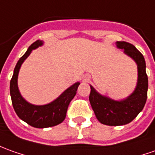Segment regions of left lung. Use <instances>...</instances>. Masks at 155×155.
Here are the masks:
<instances>
[{
    "mask_svg": "<svg viewBox=\"0 0 155 155\" xmlns=\"http://www.w3.org/2000/svg\"><path fill=\"white\" fill-rule=\"evenodd\" d=\"M116 46L124 50L137 65V83L134 91L126 99L115 101L101 95L91 86L90 104L98 121L107 126H123L131 122L143 110L148 95V81L146 63L143 54L132 44L117 41Z\"/></svg>",
    "mask_w": 155,
    "mask_h": 155,
    "instance_id": "obj_1",
    "label": "left lung"
}]
</instances>
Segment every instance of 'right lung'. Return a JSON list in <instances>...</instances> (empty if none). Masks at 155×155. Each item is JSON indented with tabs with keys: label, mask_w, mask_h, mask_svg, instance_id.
<instances>
[{
	"label": "right lung",
	"mask_w": 155,
	"mask_h": 155,
	"mask_svg": "<svg viewBox=\"0 0 155 155\" xmlns=\"http://www.w3.org/2000/svg\"><path fill=\"white\" fill-rule=\"evenodd\" d=\"M42 45L43 41L38 40L29 46L27 51L20 58L16 64L13 75L10 81L12 104L17 115L29 126L35 128L51 127L64 121L69 103L76 94L78 86L80 85V82L74 83L73 86L65 90L57 99L46 105H33L28 103L21 96L18 87V75L20 67L24 61L29 57L32 50Z\"/></svg>",
	"instance_id": "1"
}]
</instances>
